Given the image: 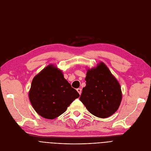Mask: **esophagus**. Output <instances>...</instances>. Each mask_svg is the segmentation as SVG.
<instances>
[{
  "label": "esophagus",
  "instance_id": "34e87169",
  "mask_svg": "<svg viewBox=\"0 0 151 151\" xmlns=\"http://www.w3.org/2000/svg\"><path fill=\"white\" fill-rule=\"evenodd\" d=\"M76 91H78V92L79 93V94L81 95V88H78V89H76Z\"/></svg>",
  "mask_w": 151,
  "mask_h": 151
}]
</instances>
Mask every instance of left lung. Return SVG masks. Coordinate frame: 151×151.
<instances>
[{
	"instance_id": "obj_1",
	"label": "left lung",
	"mask_w": 151,
	"mask_h": 151,
	"mask_svg": "<svg viewBox=\"0 0 151 151\" xmlns=\"http://www.w3.org/2000/svg\"><path fill=\"white\" fill-rule=\"evenodd\" d=\"M86 86L80 100L93 115L106 118L119 107L122 100L121 86L104 63L89 70Z\"/></svg>"
}]
</instances>
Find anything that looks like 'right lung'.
<instances>
[{"label":"right lung","mask_w":151,"mask_h":151,"mask_svg":"<svg viewBox=\"0 0 151 151\" xmlns=\"http://www.w3.org/2000/svg\"><path fill=\"white\" fill-rule=\"evenodd\" d=\"M29 97L40 116L53 119L64 113L80 94L71 88L60 70L50 65L34 78Z\"/></svg>","instance_id":"right-lung-1"}]
</instances>
